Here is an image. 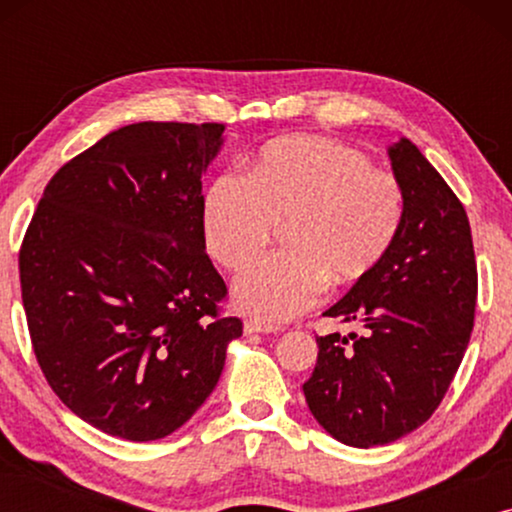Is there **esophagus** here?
<instances>
[{"label":"esophagus","mask_w":512,"mask_h":512,"mask_svg":"<svg viewBox=\"0 0 512 512\" xmlns=\"http://www.w3.org/2000/svg\"><path fill=\"white\" fill-rule=\"evenodd\" d=\"M279 328L272 326V324H261V321H254V319H247L244 321V333L251 335V333H263V335H270V333H277Z\"/></svg>","instance_id":"1"}]
</instances>
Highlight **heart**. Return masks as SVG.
Instances as JSON below:
<instances>
[{
	"instance_id": "b5f03b06",
	"label": "heart",
	"mask_w": 512,
	"mask_h": 512,
	"mask_svg": "<svg viewBox=\"0 0 512 512\" xmlns=\"http://www.w3.org/2000/svg\"><path fill=\"white\" fill-rule=\"evenodd\" d=\"M403 188L366 153L328 137L272 139L249 177L221 174L202 207L207 251L242 270L286 226V251L237 277L235 305L258 321L310 310L326 284L349 286L380 268L401 235Z\"/></svg>"
}]
</instances>
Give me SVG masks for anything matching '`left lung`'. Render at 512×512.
I'll return each instance as SVG.
<instances>
[{"label":"left lung","instance_id":"1","mask_svg":"<svg viewBox=\"0 0 512 512\" xmlns=\"http://www.w3.org/2000/svg\"><path fill=\"white\" fill-rule=\"evenodd\" d=\"M403 188L401 235L380 268L326 317L359 333L317 338L303 384L314 419L340 443L387 445L443 401L471 340L478 268L466 209L410 139L389 146Z\"/></svg>","mask_w":512,"mask_h":512}]
</instances>
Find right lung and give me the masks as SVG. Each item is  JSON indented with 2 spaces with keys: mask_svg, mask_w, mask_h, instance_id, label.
<instances>
[{
  "mask_svg": "<svg viewBox=\"0 0 512 512\" xmlns=\"http://www.w3.org/2000/svg\"><path fill=\"white\" fill-rule=\"evenodd\" d=\"M223 123H132L48 181L20 291L41 373L83 422L158 440L207 401L242 321L202 233V172Z\"/></svg>",
  "mask_w": 512,
  "mask_h": 512,
  "instance_id": "obj_1",
  "label": "right lung"
}]
</instances>
